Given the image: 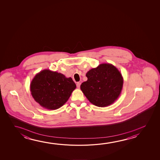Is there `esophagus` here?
Here are the masks:
<instances>
[{"label":"esophagus","mask_w":160,"mask_h":160,"mask_svg":"<svg viewBox=\"0 0 160 160\" xmlns=\"http://www.w3.org/2000/svg\"><path fill=\"white\" fill-rule=\"evenodd\" d=\"M80 85H81V83H80V82H77V84H76L77 88H80Z\"/></svg>","instance_id":"1"}]
</instances>
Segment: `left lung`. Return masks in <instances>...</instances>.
I'll list each match as a JSON object with an SVG mask.
<instances>
[{"label": "left lung", "mask_w": 160, "mask_h": 160, "mask_svg": "<svg viewBox=\"0 0 160 160\" xmlns=\"http://www.w3.org/2000/svg\"><path fill=\"white\" fill-rule=\"evenodd\" d=\"M87 81L80 85L81 91L92 104L105 107L117 100L123 88L121 72L112 64L101 63L88 71Z\"/></svg>", "instance_id": "obj_1"}]
</instances>
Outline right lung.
Listing matches in <instances>:
<instances>
[{
  "label": "right lung",
  "instance_id": "add662e5",
  "mask_svg": "<svg viewBox=\"0 0 160 160\" xmlns=\"http://www.w3.org/2000/svg\"><path fill=\"white\" fill-rule=\"evenodd\" d=\"M71 78L45 69L34 76L30 84V91L34 100L44 108L55 110L67 102L76 89Z\"/></svg>",
  "mask_w": 160,
  "mask_h": 160
}]
</instances>
